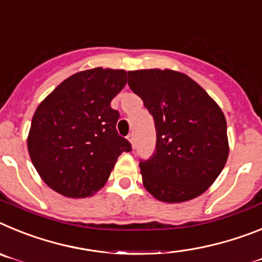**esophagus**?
<instances>
[{
    "label": "esophagus",
    "instance_id": "34e87169",
    "mask_svg": "<svg viewBox=\"0 0 262 262\" xmlns=\"http://www.w3.org/2000/svg\"><path fill=\"white\" fill-rule=\"evenodd\" d=\"M128 141H129V142H130L132 146H133V144H134V134L133 133L129 134V136H128Z\"/></svg>",
    "mask_w": 262,
    "mask_h": 262
}]
</instances>
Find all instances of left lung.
Returning <instances> with one entry per match:
<instances>
[{"instance_id": "obj_1", "label": "left lung", "mask_w": 262, "mask_h": 262, "mask_svg": "<svg viewBox=\"0 0 262 262\" xmlns=\"http://www.w3.org/2000/svg\"><path fill=\"white\" fill-rule=\"evenodd\" d=\"M128 76L129 87L156 124V153L140 163L144 187L165 203H182L206 192L229 154L222 108L183 72L150 68L129 71Z\"/></svg>"}]
</instances>
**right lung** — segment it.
I'll list each match as a JSON object with an SVG mask.
<instances>
[{"label":"right lung","mask_w":262,"mask_h":262,"mask_svg":"<svg viewBox=\"0 0 262 262\" xmlns=\"http://www.w3.org/2000/svg\"><path fill=\"white\" fill-rule=\"evenodd\" d=\"M125 70L96 67L67 77L35 109L27 150L42 181L67 198L104 187L122 151L111 101L126 84Z\"/></svg>","instance_id":"right-lung-1"}]
</instances>
